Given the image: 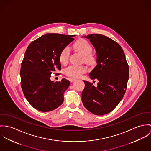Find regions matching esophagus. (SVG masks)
<instances>
[{"label":"esophagus","instance_id":"esophagus-1","mask_svg":"<svg viewBox=\"0 0 151 151\" xmlns=\"http://www.w3.org/2000/svg\"><path fill=\"white\" fill-rule=\"evenodd\" d=\"M69 81H70V82H73L75 81H76V79H73V78H70V79H69Z\"/></svg>","mask_w":151,"mask_h":151}]
</instances>
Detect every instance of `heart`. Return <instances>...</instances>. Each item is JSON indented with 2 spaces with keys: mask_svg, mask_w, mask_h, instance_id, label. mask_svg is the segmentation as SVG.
Instances as JSON below:
<instances>
[{
  "mask_svg": "<svg viewBox=\"0 0 151 151\" xmlns=\"http://www.w3.org/2000/svg\"><path fill=\"white\" fill-rule=\"evenodd\" d=\"M73 46L76 50L83 55L84 59L86 61L90 62L92 60V57L90 56L92 52V47L87 40L80 39L75 43ZM69 54L70 49L68 47H64L61 51L59 55V60L61 64L64 65L67 63ZM86 70V68L84 66L70 65L65 69V72L66 75L71 78H79Z\"/></svg>",
  "mask_w": 151,
  "mask_h": 151,
  "instance_id": "obj_1",
  "label": "heart"
}]
</instances>
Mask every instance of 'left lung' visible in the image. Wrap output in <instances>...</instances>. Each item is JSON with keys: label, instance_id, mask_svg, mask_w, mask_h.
<instances>
[{"label": "left lung", "instance_id": "left-lung-1", "mask_svg": "<svg viewBox=\"0 0 151 151\" xmlns=\"http://www.w3.org/2000/svg\"><path fill=\"white\" fill-rule=\"evenodd\" d=\"M90 40L97 53V65L89 73L99 81L97 86L83 81L82 93L84 107L92 114L103 115L112 111L123 99L129 78V68L121 46L101 34L84 36Z\"/></svg>", "mask_w": 151, "mask_h": 151}]
</instances>
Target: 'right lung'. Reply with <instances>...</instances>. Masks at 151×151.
<instances>
[{
	"label": "right lung",
	"mask_w": 151,
	"mask_h": 151,
	"mask_svg": "<svg viewBox=\"0 0 151 151\" xmlns=\"http://www.w3.org/2000/svg\"><path fill=\"white\" fill-rule=\"evenodd\" d=\"M75 36L45 34L27 47L20 70L21 86L26 99L36 109L49 112L63 104L70 82L63 78L54 82L51 75L61 70L60 53Z\"/></svg>",
	"instance_id": "right-lung-1"
}]
</instances>
